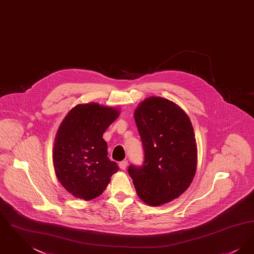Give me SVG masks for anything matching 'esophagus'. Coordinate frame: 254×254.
I'll return each instance as SVG.
<instances>
[{
    "label": "esophagus",
    "mask_w": 254,
    "mask_h": 254,
    "mask_svg": "<svg viewBox=\"0 0 254 254\" xmlns=\"http://www.w3.org/2000/svg\"><path fill=\"white\" fill-rule=\"evenodd\" d=\"M119 167H120V169L125 170V169H127V160H124V161L120 162V163H119Z\"/></svg>",
    "instance_id": "obj_1"
}]
</instances>
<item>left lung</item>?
I'll list each match as a JSON object with an SVG mask.
<instances>
[{
	"label": "left lung",
	"instance_id": "8db88e82",
	"mask_svg": "<svg viewBox=\"0 0 254 254\" xmlns=\"http://www.w3.org/2000/svg\"><path fill=\"white\" fill-rule=\"evenodd\" d=\"M144 149L141 166L127 169L136 192L146 205L178 198L193 180L197 148L191 122L173 102L150 97L134 112Z\"/></svg>",
	"mask_w": 254,
	"mask_h": 254
}]
</instances>
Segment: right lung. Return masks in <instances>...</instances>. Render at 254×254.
<instances>
[{
  "label": "right lung",
  "instance_id": "right-lung-1",
  "mask_svg": "<svg viewBox=\"0 0 254 254\" xmlns=\"http://www.w3.org/2000/svg\"><path fill=\"white\" fill-rule=\"evenodd\" d=\"M119 116L117 109L95 103L78 105L62 122L55 138L53 164L62 186L85 201L104 192L118 165L108 157L103 134Z\"/></svg>",
  "mask_w": 254,
  "mask_h": 254
}]
</instances>
